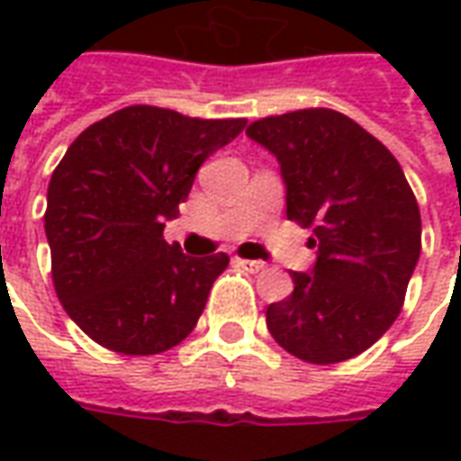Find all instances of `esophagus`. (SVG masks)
Returning a JSON list of instances; mask_svg holds the SVG:
<instances>
[{
	"label": "esophagus",
	"instance_id": "1",
	"mask_svg": "<svg viewBox=\"0 0 461 461\" xmlns=\"http://www.w3.org/2000/svg\"><path fill=\"white\" fill-rule=\"evenodd\" d=\"M237 267L244 271H249V274H259V271H264V261H254V259H237Z\"/></svg>",
	"mask_w": 461,
	"mask_h": 461
}]
</instances>
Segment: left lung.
I'll use <instances>...</instances> for the list:
<instances>
[{"label":"left lung","instance_id":"left-lung-1","mask_svg":"<svg viewBox=\"0 0 461 461\" xmlns=\"http://www.w3.org/2000/svg\"><path fill=\"white\" fill-rule=\"evenodd\" d=\"M247 135L276 155L286 217L319 247L313 271H294V291L267 309V329L306 363L360 356L400 316L422 249L405 172L383 142L330 108L259 118Z\"/></svg>","mask_w":461,"mask_h":461}]
</instances>
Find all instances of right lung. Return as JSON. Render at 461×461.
I'll return each instance as SVG.
<instances>
[{
    "label": "right lung",
    "instance_id": "add662e5",
    "mask_svg": "<svg viewBox=\"0 0 461 461\" xmlns=\"http://www.w3.org/2000/svg\"><path fill=\"white\" fill-rule=\"evenodd\" d=\"M247 118H190L128 105L88 125L56 165L44 230L56 296L86 336L122 356H155L187 339L230 257L167 244L194 175Z\"/></svg>",
    "mask_w": 461,
    "mask_h": 461
}]
</instances>
